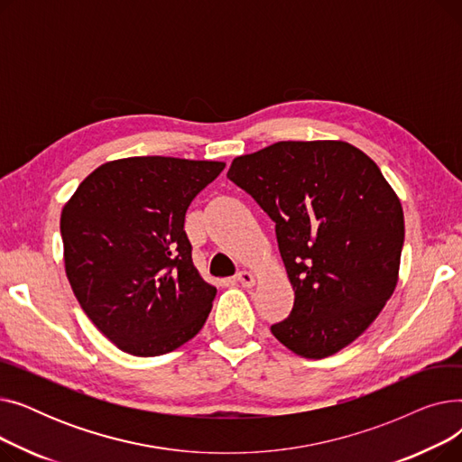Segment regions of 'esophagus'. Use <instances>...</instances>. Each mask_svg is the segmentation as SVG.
<instances>
[{"mask_svg":"<svg viewBox=\"0 0 462 462\" xmlns=\"http://www.w3.org/2000/svg\"><path fill=\"white\" fill-rule=\"evenodd\" d=\"M236 281L241 284V286H245V288H251L253 284H254V275L251 273V272H239L237 275H236Z\"/></svg>","mask_w":462,"mask_h":462,"instance_id":"esophagus-1","label":"esophagus"}]
</instances>
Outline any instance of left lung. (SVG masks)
<instances>
[{
  "label": "left lung",
  "instance_id": "8db88e82",
  "mask_svg": "<svg viewBox=\"0 0 462 462\" xmlns=\"http://www.w3.org/2000/svg\"><path fill=\"white\" fill-rule=\"evenodd\" d=\"M228 180L275 223L294 307L272 333L322 359L365 331L397 286L404 215L376 162L341 140L277 142L232 161Z\"/></svg>",
  "mask_w": 462,
  "mask_h": 462
}]
</instances>
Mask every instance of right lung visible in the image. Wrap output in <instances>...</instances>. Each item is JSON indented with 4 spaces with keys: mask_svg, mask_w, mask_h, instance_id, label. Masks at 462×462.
<instances>
[{
    "mask_svg": "<svg viewBox=\"0 0 462 462\" xmlns=\"http://www.w3.org/2000/svg\"><path fill=\"white\" fill-rule=\"evenodd\" d=\"M225 162L129 157L99 166L61 211L65 273L88 319L127 354L180 348L206 324L217 288L183 230Z\"/></svg>",
    "mask_w": 462,
    "mask_h": 462,
    "instance_id": "1",
    "label": "right lung"
}]
</instances>
